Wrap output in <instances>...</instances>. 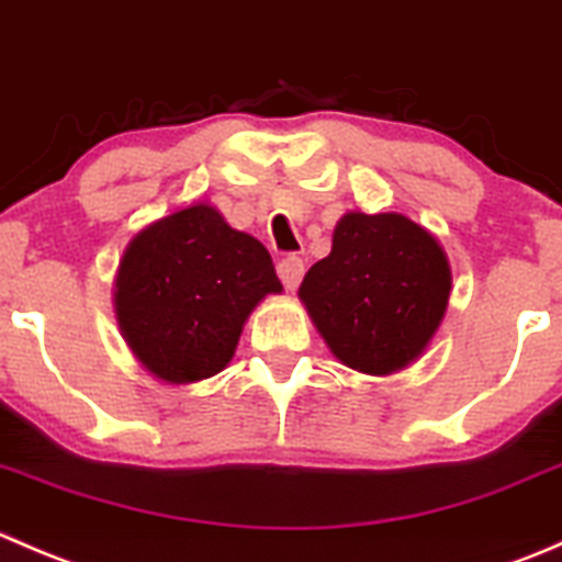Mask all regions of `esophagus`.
Returning a JSON list of instances; mask_svg holds the SVG:
<instances>
[{"label":"esophagus","mask_w":562,"mask_h":562,"mask_svg":"<svg viewBox=\"0 0 562 562\" xmlns=\"http://www.w3.org/2000/svg\"><path fill=\"white\" fill-rule=\"evenodd\" d=\"M277 274H280L282 285H285L288 291H296L299 282H302L304 277V260L296 258V255H288V258H282L280 263H277Z\"/></svg>","instance_id":"esophagus-1"}]
</instances>
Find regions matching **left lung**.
Masks as SVG:
<instances>
[{"instance_id": "left-lung-1", "label": "left lung", "mask_w": 562, "mask_h": 562, "mask_svg": "<svg viewBox=\"0 0 562 562\" xmlns=\"http://www.w3.org/2000/svg\"><path fill=\"white\" fill-rule=\"evenodd\" d=\"M451 266L440 241L400 212L339 217L331 252L299 299L345 367L386 378L429 348L446 317Z\"/></svg>"}]
</instances>
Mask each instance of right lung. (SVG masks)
Segmentation results:
<instances>
[{
  "mask_svg": "<svg viewBox=\"0 0 562 562\" xmlns=\"http://www.w3.org/2000/svg\"><path fill=\"white\" fill-rule=\"evenodd\" d=\"M282 293L269 249L209 201L176 209L130 239L113 280V313L130 353L171 386L228 367L249 313Z\"/></svg>",
  "mask_w": 562,
  "mask_h": 562,
  "instance_id": "right-lung-1",
  "label": "right lung"
}]
</instances>
